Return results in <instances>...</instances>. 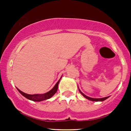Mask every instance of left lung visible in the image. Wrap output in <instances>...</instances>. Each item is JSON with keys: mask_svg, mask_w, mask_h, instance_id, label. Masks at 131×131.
Wrapping results in <instances>:
<instances>
[{"mask_svg": "<svg viewBox=\"0 0 131 131\" xmlns=\"http://www.w3.org/2000/svg\"><path fill=\"white\" fill-rule=\"evenodd\" d=\"M79 91H80V93H81L82 94L83 96H84V97H85V98L88 99V100H91V101H104V100H106L107 98H108V97H109V96H108V97H103V98H92V97H88V96H85V95L84 94H83L82 92L81 91H80V90H79Z\"/></svg>", "mask_w": 131, "mask_h": 131, "instance_id": "left-lung-1", "label": "left lung"}]
</instances>
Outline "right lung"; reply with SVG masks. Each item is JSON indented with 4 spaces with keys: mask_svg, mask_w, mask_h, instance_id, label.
I'll use <instances>...</instances> for the list:
<instances>
[{
    "mask_svg": "<svg viewBox=\"0 0 131 131\" xmlns=\"http://www.w3.org/2000/svg\"><path fill=\"white\" fill-rule=\"evenodd\" d=\"M60 79L58 80V82L56 83V85H54V87L51 91L46 92V93L43 94H28L25 93V92H22V91L19 90L18 89H18V91H19V92H20V93L24 97H26V98L28 99V100H31V101H43V100H47V99L51 98V97H52V96H53V95L57 92L58 84H59Z\"/></svg>",
    "mask_w": 131,
    "mask_h": 131,
    "instance_id": "right-lung-1",
    "label": "right lung"
}]
</instances>
